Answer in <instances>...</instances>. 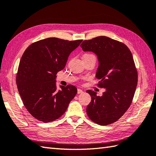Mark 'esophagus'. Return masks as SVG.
Here are the masks:
<instances>
[{
  "label": "esophagus",
  "mask_w": 156,
  "mask_h": 156,
  "mask_svg": "<svg viewBox=\"0 0 156 156\" xmlns=\"http://www.w3.org/2000/svg\"><path fill=\"white\" fill-rule=\"evenodd\" d=\"M83 91L82 90V89H78V94H81V93H83Z\"/></svg>",
  "instance_id": "obj_1"
}]
</instances>
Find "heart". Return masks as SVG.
<instances>
[{
	"mask_svg": "<svg viewBox=\"0 0 156 156\" xmlns=\"http://www.w3.org/2000/svg\"><path fill=\"white\" fill-rule=\"evenodd\" d=\"M94 56L93 54H84L83 56ZM95 57V56H94Z\"/></svg>",
	"mask_w": 156,
	"mask_h": 156,
	"instance_id": "obj_1",
	"label": "heart"
}]
</instances>
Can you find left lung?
Here are the masks:
<instances>
[{"instance_id": "obj_1", "label": "left lung", "mask_w": 156, "mask_h": 156, "mask_svg": "<svg viewBox=\"0 0 156 156\" xmlns=\"http://www.w3.org/2000/svg\"><path fill=\"white\" fill-rule=\"evenodd\" d=\"M84 51L94 52L98 60L96 76L99 87L105 89L102 96L94 91L87 92L91 101L87 107L89 118L100 125H107L122 117L131 104L138 83L133 56L125 44L107 36L84 41Z\"/></svg>"}]
</instances>
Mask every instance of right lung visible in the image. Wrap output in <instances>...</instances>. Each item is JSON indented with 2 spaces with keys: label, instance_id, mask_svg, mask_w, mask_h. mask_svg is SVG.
<instances>
[{
  "label": "right lung",
  "instance_id": "right-lung-1",
  "mask_svg": "<svg viewBox=\"0 0 156 156\" xmlns=\"http://www.w3.org/2000/svg\"><path fill=\"white\" fill-rule=\"evenodd\" d=\"M82 41L48 38L30 44L23 53L16 84L25 108L36 119L44 122L58 119L77 94L72 84L57 90L56 78Z\"/></svg>",
  "mask_w": 156,
  "mask_h": 156
}]
</instances>
